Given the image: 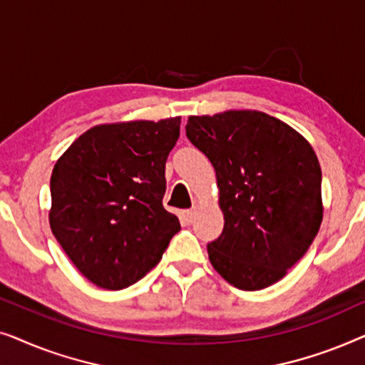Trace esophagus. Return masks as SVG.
I'll return each instance as SVG.
<instances>
[{"instance_id": "esophagus-1", "label": "esophagus", "mask_w": 365, "mask_h": 365, "mask_svg": "<svg viewBox=\"0 0 365 365\" xmlns=\"http://www.w3.org/2000/svg\"><path fill=\"white\" fill-rule=\"evenodd\" d=\"M194 219H196V209H187V211H182V222L184 224H192Z\"/></svg>"}]
</instances>
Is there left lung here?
<instances>
[{"mask_svg":"<svg viewBox=\"0 0 365 365\" xmlns=\"http://www.w3.org/2000/svg\"><path fill=\"white\" fill-rule=\"evenodd\" d=\"M186 136L214 166L224 229L207 244L234 287L277 282L307 252L322 222V173L311 144L261 111L189 116Z\"/></svg>","mask_w":365,"mask_h":365,"instance_id":"obj_1","label":"left lung"}]
</instances>
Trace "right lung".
I'll use <instances>...</instances> for the list:
<instances>
[{
	"mask_svg": "<svg viewBox=\"0 0 365 365\" xmlns=\"http://www.w3.org/2000/svg\"><path fill=\"white\" fill-rule=\"evenodd\" d=\"M181 118L101 124L54 164L49 226L78 271L119 291L161 261L181 224L163 206Z\"/></svg>",
	"mask_w": 365,
	"mask_h": 365,
	"instance_id": "obj_1",
	"label": "right lung"
}]
</instances>
